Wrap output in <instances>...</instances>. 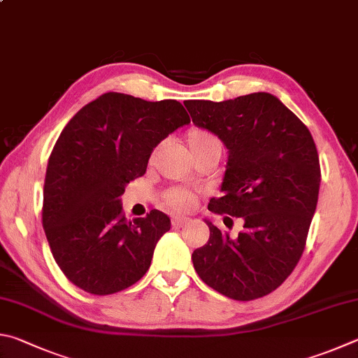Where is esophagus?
<instances>
[{
  "instance_id": "34e87169",
  "label": "esophagus",
  "mask_w": 358,
  "mask_h": 358,
  "mask_svg": "<svg viewBox=\"0 0 358 358\" xmlns=\"http://www.w3.org/2000/svg\"><path fill=\"white\" fill-rule=\"evenodd\" d=\"M187 222H189V219L183 217V216H177V217L172 219V225H173V227H183V225H186Z\"/></svg>"
}]
</instances>
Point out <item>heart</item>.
<instances>
[{"instance_id":"b5f03b06","label":"heart","mask_w":358,"mask_h":358,"mask_svg":"<svg viewBox=\"0 0 358 358\" xmlns=\"http://www.w3.org/2000/svg\"><path fill=\"white\" fill-rule=\"evenodd\" d=\"M186 142L187 145H189L192 155L214 150V148L220 150V141L205 128H191L189 131L186 133ZM164 200L166 205L175 211H187L191 210L194 203H196V194L189 189L175 187V189L166 194Z\"/></svg>"}]
</instances>
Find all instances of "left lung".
<instances>
[{"mask_svg": "<svg viewBox=\"0 0 358 358\" xmlns=\"http://www.w3.org/2000/svg\"><path fill=\"white\" fill-rule=\"evenodd\" d=\"M192 122L229 150L220 191L208 210L241 217L236 238L211 220L210 239L192 263L208 287L235 301L277 289L301 259L316 211L320 157L311 133L277 96L255 92L235 100H187Z\"/></svg>", "mask_w": 358, "mask_h": 358, "instance_id": "obj_1", "label": "left lung"}]
</instances>
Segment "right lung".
I'll list each match as a JSON object with an SVG mask.
<instances>
[{"mask_svg":"<svg viewBox=\"0 0 358 358\" xmlns=\"http://www.w3.org/2000/svg\"><path fill=\"white\" fill-rule=\"evenodd\" d=\"M189 122L177 100L108 92L62 129L45 175L42 224L57 266L78 288L114 294L150 268L171 219L152 210L127 220L120 197L145 173L153 148Z\"/></svg>","mask_w":358,"mask_h":358,"instance_id":"1","label":"right lung"}]
</instances>
